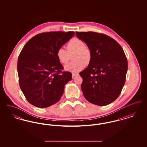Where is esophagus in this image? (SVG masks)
<instances>
[{"label": "esophagus", "mask_w": 147, "mask_h": 147, "mask_svg": "<svg viewBox=\"0 0 147 147\" xmlns=\"http://www.w3.org/2000/svg\"><path fill=\"white\" fill-rule=\"evenodd\" d=\"M78 75H79L78 73H72V77H73V78H75L77 77Z\"/></svg>", "instance_id": "1"}]
</instances>
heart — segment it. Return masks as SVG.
Instances as JSON below:
<instances>
[{
    "instance_id": "1",
    "label": "heart",
    "mask_w": 147,
    "mask_h": 147,
    "mask_svg": "<svg viewBox=\"0 0 147 147\" xmlns=\"http://www.w3.org/2000/svg\"><path fill=\"white\" fill-rule=\"evenodd\" d=\"M72 55V59L74 61L65 66V69L67 70L77 73L82 70L85 65L89 64L91 61V50L85 46L82 40L77 37L72 38L68 42L67 50L61 47L58 49L56 53L59 61L63 64L69 62Z\"/></svg>"
}]
</instances>
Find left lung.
Instances as JSON below:
<instances>
[{
	"mask_svg": "<svg viewBox=\"0 0 147 147\" xmlns=\"http://www.w3.org/2000/svg\"><path fill=\"white\" fill-rule=\"evenodd\" d=\"M91 52L88 67L79 73L81 89L90 103L106 106L116 100L125 83L128 63L122 47L107 35L95 32H76Z\"/></svg>",
	"mask_w": 147,
	"mask_h": 147,
	"instance_id": "left-lung-1",
	"label": "left lung"
}]
</instances>
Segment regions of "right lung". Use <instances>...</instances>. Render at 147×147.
Returning a JSON list of instances; mask_svg holds the SVG:
<instances>
[{"label":"right lung","mask_w":147,"mask_h":147,"mask_svg":"<svg viewBox=\"0 0 147 147\" xmlns=\"http://www.w3.org/2000/svg\"><path fill=\"white\" fill-rule=\"evenodd\" d=\"M73 36L74 31L43 32L24 46L18 60V73L21 91L31 104L45 108L61 99L72 76L62 71L56 53Z\"/></svg>","instance_id":"obj_1"}]
</instances>
